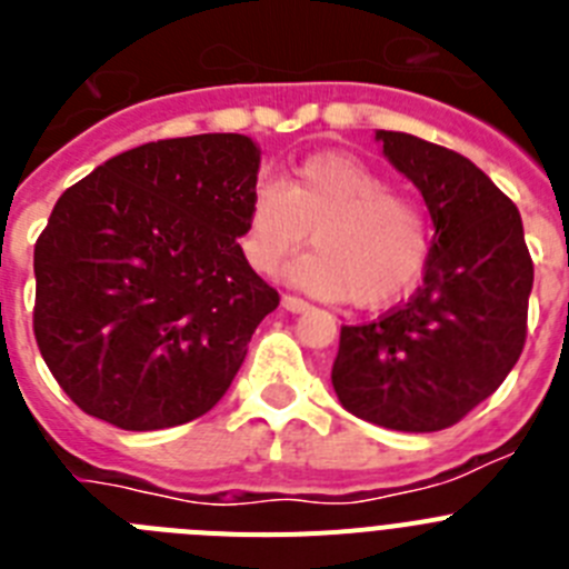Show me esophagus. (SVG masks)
<instances>
[{"label": "esophagus", "mask_w": 569, "mask_h": 569, "mask_svg": "<svg viewBox=\"0 0 569 569\" xmlns=\"http://www.w3.org/2000/svg\"><path fill=\"white\" fill-rule=\"evenodd\" d=\"M281 308L290 310V313H305V310H310V305L299 296H281Z\"/></svg>", "instance_id": "34e87169"}]
</instances>
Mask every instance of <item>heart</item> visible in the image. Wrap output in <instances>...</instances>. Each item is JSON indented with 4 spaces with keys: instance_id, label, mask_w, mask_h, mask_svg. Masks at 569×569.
Here are the masks:
<instances>
[{
    "instance_id": "1",
    "label": "heart",
    "mask_w": 569,
    "mask_h": 569,
    "mask_svg": "<svg viewBox=\"0 0 569 569\" xmlns=\"http://www.w3.org/2000/svg\"><path fill=\"white\" fill-rule=\"evenodd\" d=\"M313 233L316 253L296 261L290 281L319 299L385 308L413 290L430 250L425 210L390 193L385 176L347 153H316L288 184L259 182L248 204L244 256L276 273Z\"/></svg>"
}]
</instances>
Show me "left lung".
<instances>
[{"label":"left lung","instance_id":"left-lung-1","mask_svg":"<svg viewBox=\"0 0 569 569\" xmlns=\"http://www.w3.org/2000/svg\"><path fill=\"white\" fill-rule=\"evenodd\" d=\"M387 162L425 196L433 241L425 284L401 308L341 328L333 390L347 413L433 433L499 390L527 339L532 259L516 204L470 159L376 130Z\"/></svg>","mask_w":569,"mask_h":569}]
</instances>
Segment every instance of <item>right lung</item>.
<instances>
[{
  "label": "right lung",
  "mask_w": 569,
  "mask_h": 569,
  "mask_svg": "<svg viewBox=\"0 0 569 569\" xmlns=\"http://www.w3.org/2000/svg\"><path fill=\"white\" fill-rule=\"evenodd\" d=\"M261 150L202 133L139 144L59 196L33 248V333L88 416L164 430L228 393L279 293L241 244Z\"/></svg>",
  "instance_id": "1"
}]
</instances>
